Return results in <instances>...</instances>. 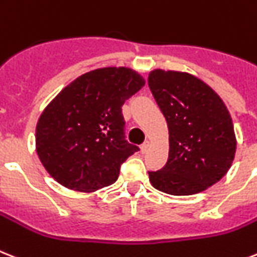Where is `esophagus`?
I'll list each match as a JSON object with an SVG mask.
<instances>
[{"label": "esophagus", "mask_w": 257, "mask_h": 257, "mask_svg": "<svg viewBox=\"0 0 257 257\" xmlns=\"http://www.w3.org/2000/svg\"><path fill=\"white\" fill-rule=\"evenodd\" d=\"M149 141H145V143L141 145V152H143V153H147L148 149H149Z\"/></svg>", "instance_id": "34e87169"}]
</instances>
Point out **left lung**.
I'll return each mask as SVG.
<instances>
[{
    "mask_svg": "<svg viewBox=\"0 0 257 257\" xmlns=\"http://www.w3.org/2000/svg\"><path fill=\"white\" fill-rule=\"evenodd\" d=\"M148 84L169 128L168 162L149 172L152 185L170 195H191L212 186L230 169L236 140L222 99L193 75L154 70Z\"/></svg>",
    "mask_w": 257,
    "mask_h": 257,
    "instance_id": "left-lung-1",
    "label": "left lung"
}]
</instances>
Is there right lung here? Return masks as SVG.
<instances>
[{"label": "right lung", "mask_w": 257, "mask_h": 257, "mask_svg": "<svg viewBox=\"0 0 257 257\" xmlns=\"http://www.w3.org/2000/svg\"><path fill=\"white\" fill-rule=\"evenodd\" d=\"M145 84L125 67L91 71L75 79L42 112L37 153L55 181L95 191L118 178L125 160L140 150L125 139L122 104Z\"/></svg>", "instance_id": "add662e5"}]
</instances>
